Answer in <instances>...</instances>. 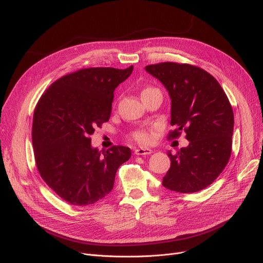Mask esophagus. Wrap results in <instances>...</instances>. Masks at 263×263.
Instances as JSON below:
<instances>
[{"label": "esophagus", "instance_id": "1", "mask_svg": "<svg viewBox=\"0 0 263 263\" xmlns=\"http://www.w3.org/2000/svg\"><path fill=\"white\" fill-rule=\"evenodd\" d=\"M153 154V150L149 148H139L134 150V155L136 156H148Z\"/></svg>", "mask_w": 263, "mask_h": 263}]
</instances>
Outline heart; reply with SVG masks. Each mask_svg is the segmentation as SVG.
I'll return each instance as SVG.
<instances>
[{
    "mask_svg": "<svg viewBox=\"0 0 263 263\" xmlns=\"http://www.w3.org/2000/svg\"><path fill=\"white\" fill-rule=\"evenodd\" d=\"M155 90H158V89H156L154 87H145L142 90V97L151 92V91H155ZM130 136H131V139L133 141H135L136 143H139V144H142V145H147V144L151 143V141H153V134H151L148 130H145V129L134 130L131 133Z\"/></svg>",
    "mask_w": 263,
    "mask_h": 263,
    "instance_id": "heart-1",
    "label": "heart"
}]
</instances>
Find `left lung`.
<instances>
[{
  "label": "left lung",
  "mask_w": 263,
  "mask_h": 263,
  "mask_svg": "<svg viewBox=\"0 0 263 263\" xmlns=\"http://www.w3.org/2000/svg\"><path fill=\"white\" fill-rule=\"evenodd\" d=\"M161 81L172 99L168 139L185 132L189 146L176 155L168 151L171 168L163 186L179 193H195L209 186L227 165L233 133V110L214 77L189 64L165 62L145 67Z\"/></svg>",
  "instance_id": "left-lung-1"
}]
</instances>
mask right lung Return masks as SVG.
Wrapping results in <instances>:
<instances>
[{
	"instance_id": "right-lung-1",
	"label": "right lung",
	"mask_w": 263,
	"mask_h": 263,
	"mask_svg": "<svg viewBox=\"0 0 263 263\" xmlns=\"http://www.w3.org/2000/svg\"><path fill=\"white\" fill-rule=\"evenodd\" d=\"M133 71L84 68L55 81L35 107L32 141L38 172L51 190L73 205H89L113 190L120 165L131 157L124 146L91 147L90 135L108 121L114 90Z\"/></svg>"
}]
</instances>
